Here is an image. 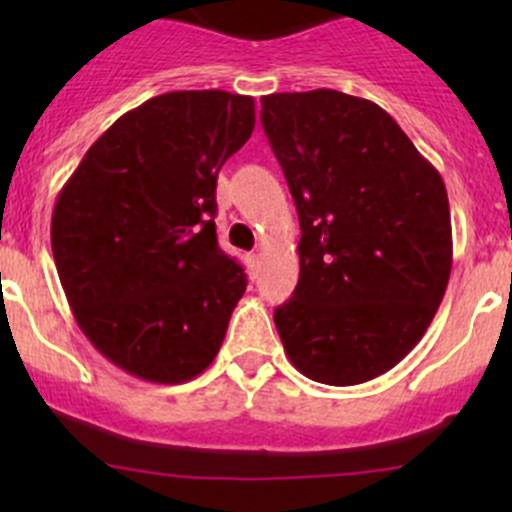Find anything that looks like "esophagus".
<instances>
[{
  "label": "esophagus",
  "instance_id": "1",
  "mask_svg": "<svg viewBox=\"0 0 512 512\" xmlns=\"http://www.w3.org/2000/svg\"><path fill=\"white\" fill-rule=\"evenodd\" d=\"M257 260H260V255H257V252H250V255H247V262H250V267H255Z\"/></svg>",
  "mask_w": 512,
  "mask_h": 512
}]
</instances>
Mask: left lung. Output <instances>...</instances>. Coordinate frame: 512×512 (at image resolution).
Segmentation results:
<instances>
[{
	"mask_svg": "<svg viewBox=\"0 0 512 512\" xmlns=\"http://www.w3.org/2000/svg\"><path fill=\"white\" fill-rule=\"evenodd\" d=\"M260 121L302 227L299 282L275 309L289 361L319 384L376 379L421 342L446 294L441 173L384 108L342 91L262 96Z\"/></svg>",
	"mask_w": 512,
	"mask_h": 512,
	"instance_id": "8db88e82",
	"label": "left lung"
}]
</instances>
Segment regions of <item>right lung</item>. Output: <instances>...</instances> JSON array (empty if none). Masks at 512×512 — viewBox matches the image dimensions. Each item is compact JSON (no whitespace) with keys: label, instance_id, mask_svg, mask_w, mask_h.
<instances>
[{"label":"right lung","instance_id":"obj_1","mask_svg":"<svg viewBox=\"0 0 512 512\" xmlns=\"http://www.w3.org/2000/svg\"><path fill=\"white\" fill-rule=\"evenodd\" d=\"M252 128V96H153L98 138L56 198L51 250L76 324L138 379L183 384L220 352L247 280L218 245L215 188Z\"/></svg>","mask_w":512,"mask_h":512}]
</instances>
